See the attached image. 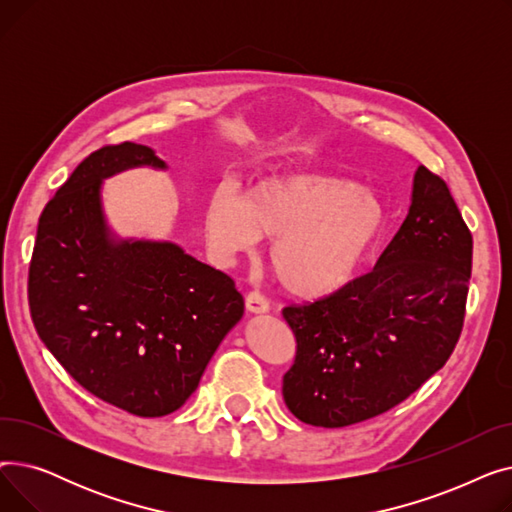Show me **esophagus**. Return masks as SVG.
Instances as JSON below:
<instances>
[{"label":"esophagus","mask_w":512,"mask_h":512,"mask_svg":"<svg viewBox=\"0 0 512 512\" xmlns=\"http://www.w3.org/2000/svg\"><path fill=\"white\" fill-rule=\"evenodd\" d=\"M245 307L249 313H267L270 311V301H267L261 292H249L245 299Z\"/></svg>","instance_id":"34e87169"}]
</instances>
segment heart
I'll list each match as a JSON object with an SVG mask.
<instances>
[{
    "label": "heart",
    "mask_w": 512,
    "mask_h": 512,
    "mask_svg": "<svg viewBox=\"0 0 512 512\" xmlns=\"http://www.w3.org/2000/svg\"><path fill=\"white\" fill-rule=\"evenodd\" d=\"M203 232L220 259L274 238L270 267L301 299L336 292L353 278L384 224L382 201L355 182L321 174H284L255 182L238 201L226 188L203 207Z\"/></svg>",
    "instance_id": "obj_1"
}]
</instances>
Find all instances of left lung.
I'll return each mask as SVG.
<instances>
[{"label": "left lung", "mask_w": 512, "mask_h": 512, "mask_svg": "<svg viewBox=\"0 0 512 512\" xmlns=\"http://www.w3.org/2000/svg\"><path fill=\"white\" fill-rule=\"evenodd\" d=\"M473 236L446 182L419 166L411 207L373 270L328 297L284 307L297 357L290 413L315 427L382 415L444 367L459 342Z\"/></svg>", "instance_id": "obj_1"}]
</instances>
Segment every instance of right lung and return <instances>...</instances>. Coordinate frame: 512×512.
<instances>
[{
    "label": "right lung",
    "instance_id": "obj_1",
    "mask_svg": "<svg viewBox=\"0 0 512 512\" xmlns=\"http://www.w3.org/2000/svg\"><path fill=\"white\" fill-rule=\"evenodd\" d=\"M166 170L153 149L105 145L80 161L39 218L29 307L49 353L93 396L137 417L180 409L245 313L234 280L174 242L122 240L101 182Z\"/></svg>",
    "mask_w": 512,
    "mask_h": 512
}]
</instances>
